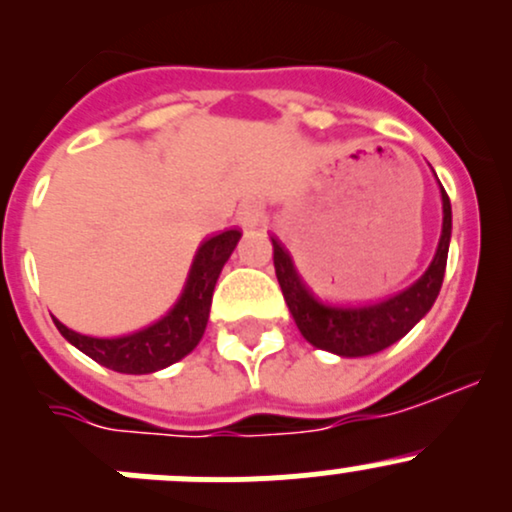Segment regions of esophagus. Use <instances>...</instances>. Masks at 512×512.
Here are the masks:
<instances>
[{
    "label": "esophagus",
    "mask_w": 512,
    "mask_h": 512,
    "mask_svg": "<svg viewBox=\"0 0 512 512\" xmlns=\"http://www.w3.org/2000/svg\"><path fill=\"white\" fill-rule=\"evenodd\" d=\"M262 218H265V213H262V208L257 203H245L240 205V210H237V223L242 227L260 225Z\"/></svg>",
    "instance_id": "34e87169"
}]
</instances>
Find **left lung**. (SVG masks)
Segmentation results:
<instances>
[{
    "instance_id": "1",
    "label": "left lung",
    "mask_w": 512,
    "mask_h": 512,
    "mask_svg": "<svg viewBox=\"0 0 512 512\" xmlns=\"http://www.w3.org/2000/svg\"><path fill=\"white\" fill-rule=\"evenodd\" d=\"M441 200L443 230L433 262L414 285L376 304H361V307L322 304L297 275L289 252L272 237L277 282H280L299 332L312 347L339 356H369L399 342L404 334L411 332L418 319L426 317V312L433 307L438 292H441L443 275H446L448 242H451V200L443 188Z\"/></svg>"
}]
</instances>
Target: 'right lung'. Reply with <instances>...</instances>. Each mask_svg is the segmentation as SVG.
Masks as SVG:
<instances>
[{"label": "right lung", "mask_w": 512, "mask_h": 512, "mask_svg": "<svg viewBox=\"0 0 512 512\" xmlns=\"http://www.w3.org/2000/svg\"><path fill=\"white\" fill-rule=\"evenodd\" d=\"M240 235V230H225L220 235L208 237L198 247L183 294L175 307L151 327L116 339L86 337V334L64 327L59 319H54L56 329L86 356H91L106 369L121 371V374H151V371L175 364L185 354L193 352L203 339L215 282H218L225 262L230 260Z\"/></svg>", "instance_id": "right-lung-1"}]
</instances>
